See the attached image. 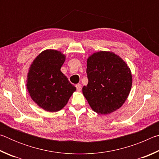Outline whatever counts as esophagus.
<instances>
[{
    "label": "esophagus",
    "mask_w": 159,
    "mask_h": 159,
    "mask_svg": "<svg viewBox=\"0 0 159 159\" xmlns=\"http://www.w3.org/2000/svg\"><path fill=\"white\" fill-rule=\"evenodd\" d=\"M76 87L77 91H79V92L82 89V85H81V84H80V83H78V84H76Z\"/></svg>",
    "instance_id": "esophagus-1"
}]
</instances>
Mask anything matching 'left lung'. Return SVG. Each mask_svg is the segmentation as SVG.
Instances as JSON below:
<instances>
[{
    "label": "left lung",
    "mask_w": 159,
    "mask_h": 159,
    "mask_svg": "<svg viewBox=\"0 0 159 159\" xmlns=\"http://www.w3.org/2000/svg\"><path fill=\"white\" fill-rule=\"evenodd\" d=\"M88 83L83 94L94 111L106 115L122 107L130 94L133 76L125 61L114 52L99 51L87 59Z\"/></svg>",
    "instance_id": "left-lung-1"
}]
</instances>
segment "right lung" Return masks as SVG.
<instances>
[{
  "mask_svg": "<svg viewBox=\"0 0 159 159\" xmlns=\"http://www.w3.org/2000/svg\"><path fill=\"white\" fill-rule=\"evenodd\" d=\"M66 56L59 50H43L29 69L26 88L35 103L49 112L63 109L76 88L61 71Z\"/></svg>",
  "mask_w": 159,
  "mask_h": 159,
  "instance_id": "right-lung-1",
  "label": "right lung"
}]
</instances>
